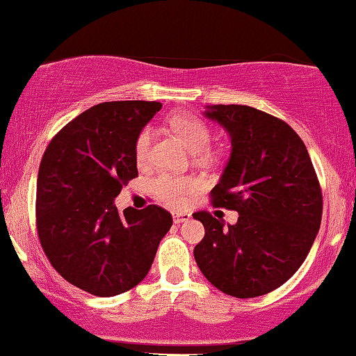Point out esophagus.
Masks as SVG:
<instances>
[{"mask_svg": "<svg viewBox=\"0 0 356 356\" xmlns=\"http://www.w3.org/2000/svg\"><path fill=\"white\" fill-rule=\"evenodd\" d=\"M172 218H174L175 224H182V222H187V220L191 219V214L189 212H174Z\"/></svg>", "mask_w": 356, "mask_h": 356, "instance_id": "34e87169", "label": "esophagus"}]
</instances>
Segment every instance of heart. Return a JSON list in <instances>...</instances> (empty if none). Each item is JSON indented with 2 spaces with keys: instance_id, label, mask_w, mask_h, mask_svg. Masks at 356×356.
Listing matches in <instances>:
<instances>
[{
  "instance_id": "1",
  "label": "heart",
  "mask_w": 356,
  "mask_h": 356,
  "mask_svg": "<svg viewBox=\"0 0 356 356\" xmlns=\"http://www.w3.org/2000/svg\"><path fill=\"white\" fill-rule=\"evenodd\" d=\"M170 129L177 134L179 138L186 144L192 154H195L197 161H211L212 154L209 149L211 144V130L201 118L189 115V113H174L169 118ZM150 147V130L142 129L136 138L134 154L138 164H145L149 159ZM152 192L159 201L169 204V206H182L191 194L199 189V181L189 175H172L161 174L154 179Z\"/></svg>"
}]
</instances>
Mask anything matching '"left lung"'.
Returning a JSON list of instances; mask_svg holds the SVG:
<instances>
[{
    "instance_id": "1",
    "label": "left lung",
    "mask_w": 356,
    "mask_h": 356,
    "mask_svg": "<svg viewBox=\"0 0 356 356\" xmlns=\"http://www.w3.org/2000/svg\"><path fill=\"white\" fill-rule=\"evenodd\" d=\"M206 108L204 115L231 137L212 204L239 218L226 224L206 211L192 214L206 229L195 263L226 295H266L295 275L313 246L323 212L320 182L306 145L286 122L248 105Z\"/></svg>"
}]
</instances>
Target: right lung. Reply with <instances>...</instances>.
I'll return each instance as SVG.
<instances>
[{
    "mask_svg": "<svg viewBox=\"0 0 356 356\" xmlns=\"http://www.w3.org/2000/svg\"><path fill=\"white\" fill-rule=\"evenodd\" d=\"M162 104L104 102L51 138L36 182V227L51 266L95 296L129 291L147 276L172 216L150 204L118 212L113 201L137 177L136 138Z\"/></svg>",
    "mask_w": 356,
    "mask_h": 356,
    "instance_id": "right-lung-1",
    "label": "right lung"
}]
</instances>
